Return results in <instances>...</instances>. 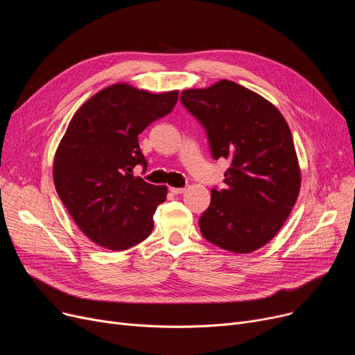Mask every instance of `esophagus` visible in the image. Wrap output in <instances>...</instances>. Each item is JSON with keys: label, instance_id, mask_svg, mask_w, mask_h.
I'll list each match as a JSON object with an SVG mask.
<instances>
[{"label": "esophagus", "instance_id": "esophagus-1", "mask_svg": "<svg viewBox=\"0 0 355 355\" xmlns=\"http://www.w3.org/2000/svg\"><path fill=\"white\" fill-rule=\"evenodd\" d=\"M170 191H171L173 194L178 196V194H182V193L185 191V189H177V187H170Z\"/></svg>", "mask_w": 355, "mask_h": 355}]
</instances>
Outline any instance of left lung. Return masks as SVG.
<instances>
[{"mask_svg":"<svg viewBox=\"0 0 355 355\" xmlns=\"http://www.w3.org/2000/svg\"><path fill=\"white\" fill-rule=\"evenodd\" d=\"M181 102L202 123L214 159L226 158V189L211 190L198 220L210 243L250 253L282 229L301 190V168L288 122L259 93L223 79L181 92Z\"/></svg>","mask_w":355,"mask_h":355,"instance_id":"obj_1","label":"left lung"}]
</instances>
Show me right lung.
<instances>
[{
    "label": "right lung",
    "mask_w": 355,
    "mask_h": 355,
    "mask_svg": "<svg viewBox=\"0 0 355 355\" xmlns=\"http://www.w3.org/2000/svg\"><path fill=\"white\" fill-rule=\"evenodd\" d=\"M177 101L178 90L151 93L119 82L95 93L69 122L54 154L53 181L93 243L126 250L151 234L166 187L134 177L138 164L146 165L138 135Z\"/></svg>",
    "instance_id": "right-lung-1"
}]
</instances>
